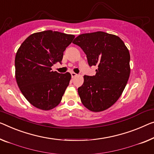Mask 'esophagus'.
Returning <instances> with one entry per match:
<instances>
[{
	"mask_svg": "<svg viewBox=\"0 0 154 154\" xmlns=\"http://www.w3.org/2000/svg\"><path fill=\"white\" fill-rule=\"evenodd\" d=\"M77 76V74H76V73L75 72H71V77H72V78H74L75 77Z\"/></svg>",
	"mask_w": 154,
	"mask_h": 154,
	"instance_id": "34e87169",
	"label": "esophagus"
}]
</instances>
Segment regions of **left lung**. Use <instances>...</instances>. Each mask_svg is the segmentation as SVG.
<instances>
[{"label": "left lung", "mask_w": 154, "mask_h": 154, "mask_svg": "<svg viewBox=\"0 0 154 154\" xmlns=\"http://www.w3.org/2000/svg\"><path fill=\"white\" fill-rule=\"evenodd\" d=\"M72 43L83 50L89 66L97 67L78 88L82 103L93 112L105 111L120 98L129 78L128 48L119 36L100 31L80 34Z\"/></svg>", "instance_id": "obj_1"}]
</instances>
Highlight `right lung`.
Listing matches in <instances>:
<instances>
[{"label":"right lung","instance_id":"1","mask_svg":"<svg viewBox=\"0 0 154 154\" xmlns=\"http://www.w3.org/2000/svg\"><path fill=\"white\" fill-rule=\"evenodd\" d=\"M75 36L46 30L29 36L17 50L15 77L18 86L26 100L34 107L48 111L58 106L71 75L52 71L61 63L63 52Z\"/></svg>","mask_w":154,"mask_h":154}]
</instances>
